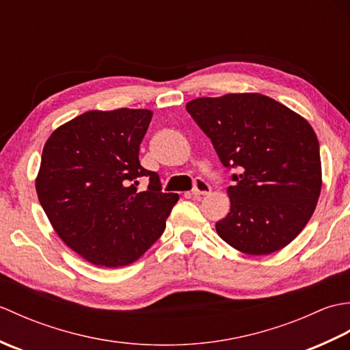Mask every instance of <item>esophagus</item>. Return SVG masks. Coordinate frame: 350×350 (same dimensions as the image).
I'll use <instances>...</instances> for the list:
<instances>
[{"label": "esophagus", "instance_id": "1", "mask_svg": "<svg viewBox=\"0 0 350 350\" xmlns=\"http://www.w3.org/2000/svg\"><path fill=\"white\" fill-rule=\"evenodd\" d=\"M209 192H211V185L207 183L204 179H202V177H197V179L194 180V188H192V194H194L196 197H200V196L209 194Z\"/></svg>", "mask_w": 350, "mask_h": 350}]
</instances>
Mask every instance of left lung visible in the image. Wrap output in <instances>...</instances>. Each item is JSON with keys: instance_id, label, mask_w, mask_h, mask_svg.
<instances>
[{"instance_id": "1", "label": "left lung", "mask_w": 350, "mask_h": 350, "mask_svg": "<svg viewBox=\"0 0 350 350\" xmlns=\"http://www.w3.org/2000/svg\"><path fill=\"white\" fill-rule=\"evenodd\" d=\"M218 153L237 170L228 187L230 212L217 232L245 254L284 248L313 215L322 188L319 141L310 123L258 93L200 98L187 103Z\"/></svg>"}]
</instances>
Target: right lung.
I'll return each instance as SVG.
<instances>
[{"instance_id":"1","label":"right lung","mask_w":350,"mask_h":350,"mask_svg":"<svg viewBox=\"0 0 350 350\" xmlns=\"http://www.w3.org/2000/svg\"><path fill=\"white\" fill-rule=\"evenodd\" d=\"M153 113L88 111L52 132L36 179L39 202L62 241L96 266L120 267L159 239L179 200L139 163ZM149 177L146 191L137 179Z\"/></svg>"}]
</instances>
